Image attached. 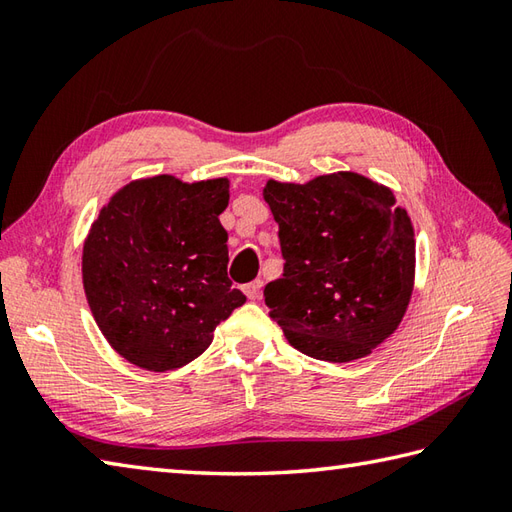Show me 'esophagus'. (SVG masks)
Listing matches in <instances>:
<instances>
[{
	"label": "esophagus",
	"mask_w": 512,
	"mask_h": 512,
	"mask_svg": "<svg viewBox=\"0 0 512 512\" xmlns=\"http://www.w3.org/2000/svg\"><path fill=\"white\" fill-rule=\"evenodd\" d=\"M262 286H264V281H262V279H255V281H250V284H246V286H244L246 297H248L250 301H255V299L262 297Z\"/></svg>",
	"instance_id": "34e87169"
}]
</instances>
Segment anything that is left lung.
Segmentation results:
<instances>
[{
	"mask_svg": "<svg viewBox=\"0 0 512 512\" xmlns=\"http://www.w3.org/2000/svg\"><path fill=\"white\" fill-rule=\"evenodd\" d=\"M284 275L264 288L295 350L350 363L396 332L413 292L416 239L394 191L354 171L268 180Z\"/></svg>",
	"mask_w": 512,
	"mask_h": 512,
	"instance_id": "8db88e82",
	"label": "left lung"
}]
</instances>
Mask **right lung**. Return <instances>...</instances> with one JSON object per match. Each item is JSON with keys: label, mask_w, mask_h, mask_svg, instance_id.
<instances>
[{"label": "right lung", "mask_w": 512, "mask_h": 512, "mask_svg": "<svg viewBox=\"0 0 512 512\" xmlns=\"http://www.w3.org/2000/svg\"><path fill=\"white\" fill-rule=\"evenodd\" d=\"M228 178L154 176L125 184L83 244V288L125 361L169 372L198 358L246 297L226 275Z\"/></svg>", "instance_id": "right-lung-1"}]
</instances>
